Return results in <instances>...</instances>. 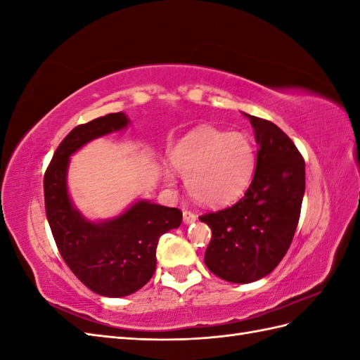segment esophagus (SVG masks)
Returning <instances> with one entry per match:
<instances>
[{
    "mask_svg": "<svg viewBox=\"0 0 360 360\" xmlns=\"http://www.w3.org/2000/svg\"><path fill=\"white\" fill-rule=\"evenodd\" d=\"M182 217H184V223L186 224H192V223H195V221H196V217L193 215L192 212H188V210H186L184 213H182Z\"/></svg>",
    "mask_w": 360,
    "mask_h": 360,
    "instance_id": "esophagus-1",
    "label": "esophagus"
}]
</instances>
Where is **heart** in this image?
Wrapping results in <instances>:
<instances>
[{"instance_id": "b5f03b06", "label": "heart", "mask_w": 360, "mask_h": 360, "mask_svg": "<svg viewBox=\"0 0 360 360\" xmlns=\"http://www.w3.org/2000/svg\"><path fill=\"white\" fill-rule=\"evenodd\" d=\"M170 167L184 176L188 195L205 207H224L246 192L255 172V148L248 134L198 127L172 148ZM168 184L173 174L167 172Z\"/></svg>"}]
</instances>
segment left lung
<instances>
[{"instance_id": "left-lung-1", "label": "left lung", "mask_w": 360, "mask_h": 360, "mask_svg": "<svg viewBox=\"0 0 360 360\" xmlns=\"http://www.w3.org/2000/svg\"><path fill=\"white\" fill-rule=\"evenodd\" d=\"M243 114L258 145L254 179L232 207L200 217L212 229L205 266L240 285L278 266L294 238L304 195V160L294 142L272 122Z\"/></svg>"}]
</instances>
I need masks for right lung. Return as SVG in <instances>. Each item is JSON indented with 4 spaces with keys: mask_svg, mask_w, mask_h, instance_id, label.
<instances>
[{
    "mask_svg": "<svg viewBox=\"0 0 360 360\" xmlns=\"http://www.w3.org/2000/svg\"><path fill=\"white\" fill-rule=\"evenodd\" d=\"M125 112L106 114L75 127L58 145L44 174V205L53 240L70 269L93 292L125 297L147 285L156 269L160 235L178 229L182 212L137 200L117 217L91 221L68 190L70 159L91 141L124 131Z\"/></svg>",
    "mask_w": 360,
    "mask_h": 360,
    "instance_id": "add662e5",
    "label": "right lung"
}]
</instances>
